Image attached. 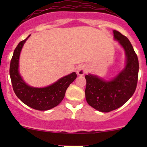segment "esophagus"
<instances>
[{
    "instance_id": "34e87169",
    "label": "esophagus",
    "mask_w": 147,
    "mask_h": 147,
    "mask_svg": "<svg viewBox=\"0 0 147 147\" xmlns=\"http://www.w3.org/2000/svg\"><path fill=\"white\" fill-rule=\"evenodd\" d=\"M87 67L85 65H80L77 68V72L79 75H84V73L87 72Z\"/></svg>"
}]
</instances>
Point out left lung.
<instances>
[{"label": "left lung", "mask_w": 147, "mask_h": 147, "mask_svg": "<svg viewBox=\"0 0 147 147\" xmlns=\"http://www.w3.org/2000/svg\"><path fill=\"white\" fill-rule=\"evenodd\" d=\"M113 32L115 39L125 50L124 69L109 82L94 75H85L86 100L89 105L102 112H111L125 104L135 92L138 81L139 60L131 42L119 31Z\"/></svg>", "instance_id": "left-lung-1"}]
</instances>
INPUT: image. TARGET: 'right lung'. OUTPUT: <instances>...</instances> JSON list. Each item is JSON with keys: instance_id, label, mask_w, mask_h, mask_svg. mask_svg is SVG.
Listing matches in <instances>:
<instances>
[{"instance_id": "obj_1", "label": "right lung", "mask_w": 147, "mask_h": 147, "mask_svg": "<svg viewBox=\"0 0 147 147\" xmlns=\"http://www.w3.org/2000/svg\"><path fill=\"white\" fill-rule=\"evenodd\" d=\"M29 37L30 35L19 42L10 60V76L12 86L16 96L27 106L37 110H48L62 102L67 87L76 79L77 74L72 72L44 88H34L26 84L19 75L18 61L22 47Z\"/></svg>"}]
</instances>
